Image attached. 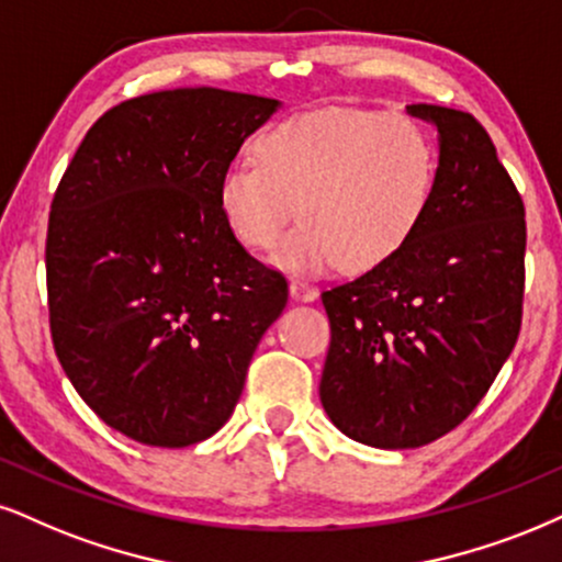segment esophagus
<instances>
[{
	"mask_svg": "<svg viewBox=\"0 0 562 562\" xmlns=\"http://www.w3.org/2000/svg\"><path fill=\"white\" fill-rule=\"evenodd\" d=\"M289 292H292L296 302H315L317 300V289L313 286V283H307L302 279H292V283H289Z\"/></svg>",
	"mask_w": 562,
	"mask_h": 562,
	"instance_id": "34e87169",
	"label": "esophagus"
}]
</instances>
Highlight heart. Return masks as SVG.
<instances>
[{
    "label": "heart",
    "mask_w": 562,
    "mask_h": 562,
    "mask_svg": "<svg viewBox=\"0 0 562 562\" xmlns=\"http://www.w3.org/2000/svg\"><path fill=\"white\" fill-rule=\"evenodd\" d=\"M218 177V211L234 239L273 247L302 212L305 224L270 260L289 273L380 268L427 216L438 177L432 135L414 116L323 109L289 116Z\"/></svg>",
    "instance_id": "1"
}]
</instances>
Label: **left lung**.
<instances>
[{"mask_svg": "<svg viewBox=\"0 0 562 562\" xmlns=\"http://www.w3.org/2000/svg\"><path fill=\"white\" fill-rule=\"evenodd\" d=\"M438 130L427 216L398 255L323 292L321 401L372 448H419L459 427L514 351L524 310V200L472 114L412 103Z\"/></svg>", "mask_w": 562, "mask_h": 562, "instance_id": "obj_1", "label": "left lung"}]
</instances>
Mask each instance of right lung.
<instances>
[{"label": "right lung", "instance_id": "right-lung-1", "mask_svg": "<svg viewBox=\"0 0 562 562\" xmlns=\"http://www.w3.org/2000/svg\"><path fill=\"white\" fill-rule=\"evenodd\" d=\"M279 106L221 88L137 95L88 130L54 192V351L80 398L143 446L218 432L286 307V279L218 211L221 171Z\"/></svg>", "mask_w": 562, "mask_h": 562}]
</instances>
